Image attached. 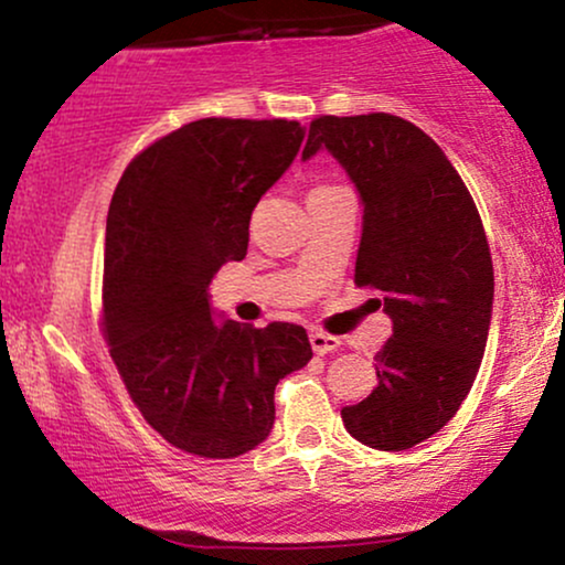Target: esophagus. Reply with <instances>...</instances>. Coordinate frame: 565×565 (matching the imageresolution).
I'll list each match as a JSON object with an SVG mask.
<instances>
[{
    "mask_svg": "<svg viewBox=\"0 0 565 565\" xmlns=\"http://www.w3.org/2000/svg\"><path fill=\"white\" fill-rule=\"evenodd\" d=\"M310 348H313L319 355H327V353H334V350L340 348V340H337V337H332V334L310 332Z\"/></svg>",
    "mask_w": 565,
    "mask_h": 565,
    "instance_id": "1",
    "label": "esophagus"
}]
</instances>
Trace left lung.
<instances>
[{
	"label": "left lung",
	"mask_w": 565,
	"mask_h": 565,
	"mask_svg": "<svg viewBox=\"0 0 565 565\" xmlns=\"http://www.w3.org/2000/svg\"><path fill=\"white\" fill-rule=\"evenodd\" d=\"M319 151L359 191L355 284L380 289L393 321L380 385L342 423L372 449H412L457 414L481 366L494 305L481 217L438 142L401 116H321L302 161Z\"/></svg>",
	"instance_id": "left-lung-1"
}]
</instances>
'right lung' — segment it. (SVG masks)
Instances as JSON below:
<instances>
[{"instance_id": "add662e5", "label": "right lung", "mask_w": 565, "mask_h": 565, "mask_svg": "<svg viewBox=\"0 0 565 565\" xmlns=\"http://www.w3.org/2000/svg\"><path fill=\"white\" fill-rule=\"evenodd\" d=\"M305 127L199 119L121 174L106 223L103 327L129 398L161 438L231 459L274 430V391L313 359L297 323L220 319L210 284L244 260L257 201L289 170Z\"/></svg>"}]
</instances>
